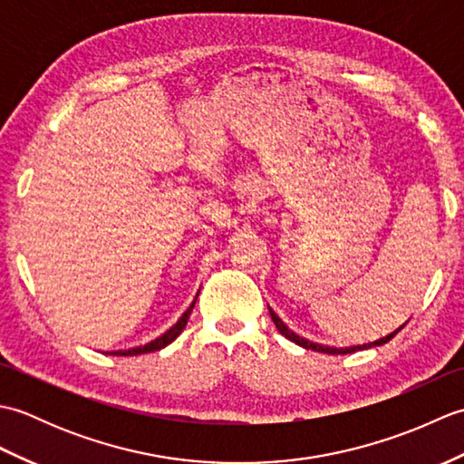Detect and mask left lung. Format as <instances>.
Segmentation results:
<instances>
[{"label": "left lung", "mask_w": 464, "mask_h": 464, "mask_svg": "<svg viewBox=\"0 0 464 464\" xmlns=\"http://www.w3.org/2000/svg\"><path fill=\"white\" fill-rule=\"evenodd\" d=\"M269 313H271V319H273V323H275V327H277V331L283 334V337H287L289 341H293L295 344H299V347H303V349H311V351H319V353H327V354H347V353L371 349V347H381V344H384V343L395 337V333L399 331V329H397L395 333L387 334V337H382V339H379V341H372V343H369V344H354V347H329V344L313 343V341H309V339L299 337L297 333H293V331L287 327V324H285V323L279 319L277 313H275L273 309H269Z\"/></svg>", "instance_id": "obj_1"}]
</instances>
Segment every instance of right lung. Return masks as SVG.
<instances>
[{"label":"right lung","instance_id":"add662e5","mask_svg":"<svg viewBox=\"0 0 464 464\" xmlns=\"http://www.w3.org/2000/svg\"><path fill=\"white\" fill-rule=\"evenodd\" d=\"M193 307H195V303L191 304L189 309H187V311L183 313V317H181L179 321H177L169 331H165V333L161 334V337H157L155 341L147 343V344H141V347H133V349H125V351H111L110 354H117V357H133V354H143V353H153V351L165 349L167 344H171L177 337H179L181 331L185 329L187 321H189V314H191Z\"/></svg>","mask_w":464,"mask_h":464}]
</instances>
